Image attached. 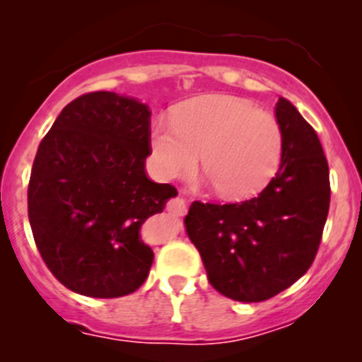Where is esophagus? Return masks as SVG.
<instances>
[{
	"instance_id": "34e87169",
	"label": "esophagus",
	"mask_w": 362,
	"mask_h": 362,
	"mask_svg": "<svg viewBox=\"0 0 362 362\" xmlns=\"http://www.w3.org/2000/svg\"><path fill=\"white\" fill-rule=\"evenodd\" d=\"M187 199H183V197H175V199H172L170 203H168V210H170L174 216H185L187 214Z\"/></svg>"
}]
</instances>
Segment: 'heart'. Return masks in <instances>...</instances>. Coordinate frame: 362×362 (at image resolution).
Masks as SVG:
<instances>
[{"mask_svg":"<svg viewBox=\"0 0 362 362\" xmlns=\"http://www.w3.org/2000/svg\"><path fill=\"white\" fill-rule=\"evenodd\" d=\"M217 194L246 199L276 175L283 130L276 117L248 99L212 94L190 99L150 129L153 172L163 179L194 168L199 159Z\"/></svg>","mask_w":362,"mask_h":362,"instance_id":"1","label":"heart"}]
</instances>
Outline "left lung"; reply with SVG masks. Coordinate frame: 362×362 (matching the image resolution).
<instances>
[{"label": "left lung", "instance_id": "obj_1", "mask_svg": "<svg viewBox=\"0 0 362 362\" xmlns=\"http://www.w3.org/2000/svg\"><path fill=\"white\" fill-rule=\"evenodd\" d=\"M276 117L283 156L268 187L241 203L196 201L185 217L210 284L241 303L270 299L305 276L330 209V170L317 134L284 98Z\"/></svg>", "mask_w": 362, "mask_h": 362}]
</instances>
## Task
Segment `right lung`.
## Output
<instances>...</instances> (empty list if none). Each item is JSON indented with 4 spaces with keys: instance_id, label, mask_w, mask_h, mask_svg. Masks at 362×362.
Instances as JSON below:
<instances>
[{
    "instance_id": "1",
    "label": "right lung",
    "mask_w": 362,
    "mask_h": 362,
    "mask_svg": "<svg viewBox=\"0 0 362 362\" xmlns=\"http://www.w3.org/2000/svg\"><path fill=\"white\" fill-rule=\"evenodd\" d=\"M150 110L116 92L70 101L40 143L28 221L54 277L88 297H123L148 277L153 252L139 228L177 196L146 177Z\"/></svg>"
}]
</instances>
